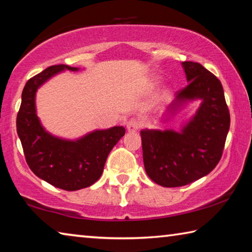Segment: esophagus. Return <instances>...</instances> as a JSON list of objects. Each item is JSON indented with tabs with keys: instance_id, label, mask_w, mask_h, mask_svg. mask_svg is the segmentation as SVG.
<instances>
[{
	"instance_id": "esophagus-1",
	"label": "esophagus",
	"mask_w": 252,
	"mask_h": 252,
	"mask_svg": "<svg viewBox=\"0 0 252 252\" xmlns=\"http://www.w3.org/2000/svg\"><path fill=\"white\" fill-rule=\"evenodd\" d=\"M126 127L129 131H136L141 128V122L136 118H130L129 121L126 123Z\"/></svg>"
}]
</instances>
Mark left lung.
<instances>
[{"label":"left lung","mask_w":252,"mask_h":252,"mask_svg":"<svg viewBox=\"0 0 252 252\" xmlns=\"http://www.w3.org/2000/svg\"><path fill=\"white\" fill-rule=\"evenodd\" d=\"M189 85L176 93L167 111L173 113L189 100L201 105L181 131L143 129L144 166L156 184L177 188L209 174L223 152L230 128V113L220 80L203 65L182 63Z\"/></svg>","instance_id":"obj_1"}]
</instances>
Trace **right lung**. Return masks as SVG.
I'll list each match as a JSON object with an SVG mask.
<instances>
[{"mask_svg":"<svg viewBox=\"0 0 252 252\" xmlns=\"http://www.w3.org/2000/svg\"><path fill=\"white\" fill-rule=\"evenodd\" d=\"M76 67L55 64L29 79L16 116V131L26 160L34 174L53 187L77 191L93 185L104 171L107 156L125 135L123 126L94 130L77 141H65L45 131L35 111V93L43 82L63 70Z\"/></svg>","mask_w":252,"mask_h":252,"instance_id":"obj_1","label":"right lung"}]
</instances>
